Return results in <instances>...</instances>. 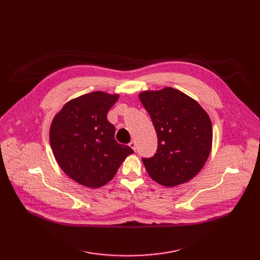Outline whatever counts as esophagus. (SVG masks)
<instances>
[{
    "instance_id": "34e87169",
    "label": "esophagus",
    "mask_w": 260,
    "mask_h": 260,
    "mask_svg": "<svg viewBox=\"0 0 260 260\" xmlns=\"http://www.w3.org/2000/svg\"><path fill=\"white\" fill-rule=\"evenodd\" d=\"M129 146L134 149V151H136V148H137V143H136V141H135V140H133V141H131Z\"/></svg>"
}]
</instances>
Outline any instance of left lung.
Listing matches in <instances>:
<instances>
[{"label":"left lung","instance_id":"left-lung-1","mask_svg":"<svg viewBox=\"0 0 260 260\" xmlns=\"http://www.w3.org/2000/svg\"><path fill=\"white\" fill-rule=\"evenodd\" d=\"M139 99L157 133V153L142 158L149 177L163 186L189 181L210 156L212 122L197 101L172 87L145 90Z\"/></svg>","mask_w":260,"mask_h":260}]
</instances>
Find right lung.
Instances as JSON below:
<instances>
[{"mask_svg":"<svg viewBox=\"0 0 260 260\" xmlns=\"http://www.w3.org/2000/svg\"><path fill=\"white\" fill-rule=\"evenodd\" d=\"M119 94L92 91L68 101L52 119L49 141L62 171L91 188L111 181L121 163L134 153L115 140L107 112Z\"/></svg>","mask_w":260,"mask_h":260,"instance_id":"1","label":"right lung"}]
</instances>
